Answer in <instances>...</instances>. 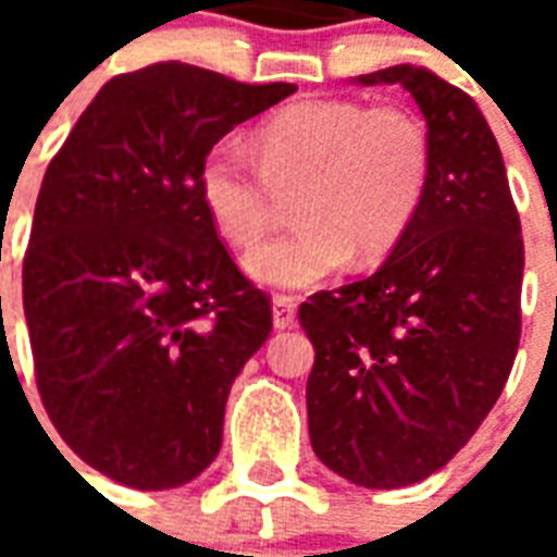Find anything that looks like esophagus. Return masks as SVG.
Instances as JSON below:
<instances>
[{
	"label": "esophagus",
	"instance_id": "esophagus-1",
	"mask_svg": "<svg viewBox=\"0 0 557 557\" xmlns=\"http://www.w3.org/2000/svg\"><path fill=\"white\" fill-rule=\"evenodd\" d=\"M295 313H298V301L295 298H289V295H277L274 298V327L277 331L295 325Z\"/></svg>",
	"mask_w": 557,
	"mask_h": 557
}]
</instances>
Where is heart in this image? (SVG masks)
Returning <instances> with one entry per match:
<instances>
[{"label": "heart", "instance_id": "obj_1", "mask_svg": "<svg viewBox=\"0 0 557 557\" xmlns=\"http://www.w3.org/2000/svg\"><path fill=\"white\" fill-rule=\"evenodd\" d=\"M253 151L220 139L199 163V199L232 247H253L298 194V230L247 256V274L274 289H304L355 256L375 265L418 220L432 182V139L403 107L355 98H304L271 113Z\"/></svg>", "mask_w": 557, "mask_h": 557}]
</instances>
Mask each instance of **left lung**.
I'll use <instances>...</instances> for the list:
<instances>
[{
    "label": "left lung",
    "mask_w": 557,
    "mask_h": 557,
    "mask_svg": "<svg viewBox=\"0 0 557 557\" xmlns=\"http://www.w3.org/2000/svg\"><path fill=\"white\" fill-rule=\"evenodd\" d=\"M358 83L411 91L432 182L385 265L298 307L315 349L307 420L331 471L397 490L447 466L502 397L522 334L525 247L502 148L466 91L414 65Z\"/></svg>",
    "instance_id": "1"
}]
</instances>
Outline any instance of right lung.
Here are the masks:
<instances>
[{"mask_svg": "<svg viewBox=\"0 0 557 557\" xmlns=\"http://www.w3.org/2000/svg\"><path fill=\"white\" fill-rule=\"evenodd\" d=\"M292 91L184 62L119 74L44 172L23 256L35 382L62 442L125 486L175 490L214 462L232 382L271 334L199 163Z\"/></svg>", "mask_w": 557, "mask_h": 557, "instance_id": "obj_1", "label": "right lung"}]
</instances>
